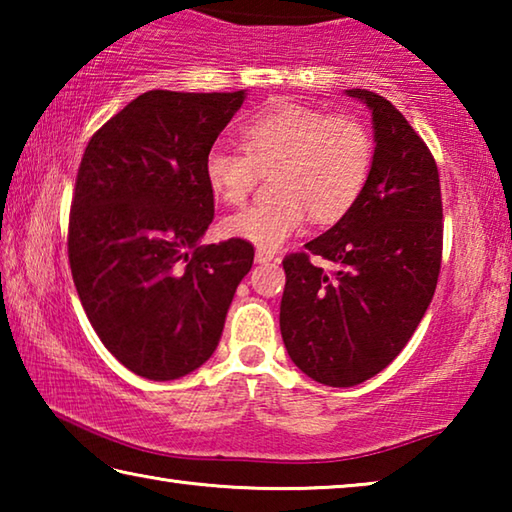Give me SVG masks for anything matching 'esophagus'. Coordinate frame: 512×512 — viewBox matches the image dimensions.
<instances>
[{"mask_svg": "<svg viewBox=\"0 0 512 512\" xmlns=\"http://www.w3.org/2000/svg\"><path fill=\"white\" fill-rule=\"evenodd\" d=\"M273 259H275V255L268 253V250H257V253H255V262H257V264L273 262Z\"/></svg>", "mask_w": 512, "mask_h": 512, "instance_id": "34e87169", "label": "esophagus"}]
</instances>
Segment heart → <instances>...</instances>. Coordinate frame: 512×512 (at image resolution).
<instances>
[{"label": "heart", "instance_id": "obj_1", "mask_svg": "<svg viewBox=\"0 0 512 512\" xmlns=\"http://www.w3.org/2000/svg\"><path fill=\"white\" fill-rule=\"evenodd\" d=\"M241 153L212 149L205 183L219 201L239 205L257 173H271L273 201L244 207L223 219V235L257 250H277L298 235L307 212L332 223L350 210L372 169V137L359 119L277 101L239 131Z\"/></svg>", "mask_w": 512, "mask_h": 512}]
</instances>
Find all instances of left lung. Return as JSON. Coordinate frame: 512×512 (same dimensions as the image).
<instances>
[{"instance_id":"8db88e82","label":"left lung","mask_w":512,"mask_h":512,"mask_svg":"<svg viewBox=\"0 0 512 512\" xmlns=\"http://www.w3.org/2000/svg\"><path fill=\"white\" fill-rule=\"evenodd\" d=\"M372 112L375 153L357 201L305 253L284 257L282 341L318 384L348 388L384 370L420 325L443 257L438 167L391 101L345 90ZM316 254L340 266L325 274Z\"/></svg>"}]
</instances>
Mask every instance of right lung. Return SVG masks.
<instances>
[{"label": "right lung", "instance_id": "obj_1", "mask_svg": "<svg viewBox=\"0 0 512 512\" xmlns=\"http://www.w3.org/2000/svg\"><path fill=\"white\" fill-rule=\"evenodd\" d=\"M244 99L246 90L144 92L83 153L69 266L101 343L144 379H180L212 357L253 266L246 241L201 244L214 219L205 155Z\"/></svg>", "mask_w": 512, "mask_h": 512}]
</instances>
